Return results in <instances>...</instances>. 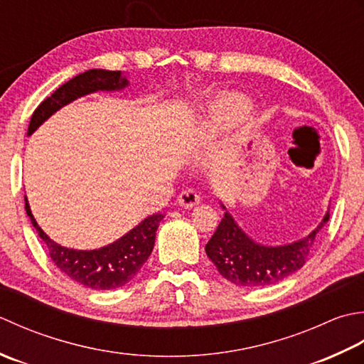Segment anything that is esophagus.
Listing matches in <instances>:
<instances>
[{"mask_svg":"<svg viewBox=\"0 0 364 364\" xmlns=\"http://www.w3.org/2000/svg\"><path fill=\"white\" fill-rule=\"evenodd\" d=\"M199 201H201V198H199V195H196V191L193 190H185L181 193L179 198H177V203H179V205L185 207V209H191V207L199 204Z\"/></svg>","mask_w":364,"mask_h":364,"instance_id":"obj_1","label":"esophagus"}]
</instances>
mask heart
Returning a JSON list of instances; mask_svg holds the SVG:
<instances>
[{"mask_svg": "<svg viewBox=\"0 0 364 364\" xmlns=\"http://www.w3.org/2000/svg\"><path fill=\"white\" fill-rule=\"evenodd\" d=\"M250 113V102L239 94H223L212 100L204 111V129L218 133L226 127L240 122Z\"/></svg>", "mask_w": 364, "mask_h": 364, "instance_id": "b5f03b06", "label": "heart"}]
</instances>
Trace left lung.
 <instances>
[{
    "label": "left lung",
    "mask_w": 364,
    "mask_h": 364,
    "mask_svg": "<svg viewBox=\"0 0 364 364\" xmlns=\"http://www.w3.org/2000/svg\"><path fill=\"white\" fill-rule=\"evenodd\" d=\"M226 210V207L221 204ZM330 218L323 215L321 223L306 237L292 243L269 245L257 243L237 225L228 210L221 218L217 231L205 245V253L220 275L229 283L240 287H264L279 283L305 265L317 232Z\"/></svg>",
    "instance_id": "1"
}]
</instances>
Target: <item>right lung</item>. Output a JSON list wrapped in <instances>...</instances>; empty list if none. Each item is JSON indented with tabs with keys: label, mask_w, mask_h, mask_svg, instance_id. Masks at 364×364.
<instances>
[{
	"label": "right lung",
	"mask_w": 364,
	"mask_h": 364,
	"mask_svg": "<svg viewBox=\"0 0 364 364\" xmlns=\"http://www.w3.org/2000/svg\"><path fill=\"white\" fill-rule=\"evenodd\" d=\"M129 86L127 77L121 70L91 69L73 77L68 83L59 86L56 91L43 100L31 116L28 127V136L41 127L58 109L69 105L83 95L97 91H121ZM25 210L31 220L43 243L47 245L51 261L59 270L77 283L97 291H109L127 284L136 277L141 267L151 256L155 243V232L165 215L154 213L144 218L138 226L122 235L116 242L99 250H72L51 240L37 225L31 207L25 196Z\"/></svg>",
	"instance_id": "1"
}]
</instances>
